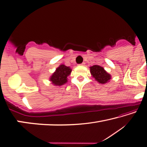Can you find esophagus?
Returning a JSON list of instances; mask_svg holds the SVG:
<instances>
[{
  "mask_svg": "<svg viewBox=\"0 0 147 147\" xmlns=\"http://www.w3.org/2000/svg\"><path fill=\"white\" fill-rule=\"evenodd\" d=\"M84 64H85V63H82V64H80V65H81V66H84V65H85Z\"/></svg>",
  "mask_w": 147,
  "mask_h": 147,
  "instance_id": "obj_1",
  "label": "esophagus"
}]
</instances>
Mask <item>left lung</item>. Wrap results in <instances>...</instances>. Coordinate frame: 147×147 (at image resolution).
<instances>
[{
  "mask_svg": "<svg viewBox=\"0 0 147 147\" xmlns=\"http://www.w3.org/2000/svg\"><path fill=\"white\" fill-rule=\"evenodd\" d=\"M91 75L94 78L96 81L100 84H104L109 82L111 80V76L110 74L107 73L106 70L99 65H93L90 67Z\"/></svg>",
  "mask_w": 147,
  "mask_h": 147,
  "instance_id": "8db88e82",
  "label": "left lung"
}]
</instances>
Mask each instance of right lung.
I'll use <instances>...</instances> for the list:
<instances>
[{
	"label": "right lung",
	"instance_id": "1",
	"mask_svg": "<svg viewBox=\"0 0 147 147\" xmlns=\"http://www.w3.org/2000/svg\"><path fill=\"white\" fill-rule=\"evenodd\" d=\"M72 69L66 65H59L55 71L49 77V81L51 84L56 86H61L68 82V76L71 73Z\"/></svg>",
	"mask_w": 147,
	"mask_h": 147
}]
</instances>
